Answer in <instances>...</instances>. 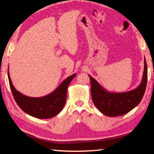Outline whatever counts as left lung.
<instances>
[{"label":"left lung","instance_id":"left-lung-1","mask_svg":"<svg viewBox=\"0 0 154 154\" xmlns=\"http://www.w3.org/2000/svg\"><path fill=\"white\" fill-rule=\"evenodd\" d=\"M91 94L94 105L102 114L108 116H118L128 113L135 108L145 93L147 82V66L144 59V71L140 84L133 90L115 93L108 91L89 75Z\"/></svg>","mask_w":154,"mask_h":154}]
</instances>
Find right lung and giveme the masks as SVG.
<instances>
[{"mask_svg": "<svg viewBox=\"0 0 154 154\" xmlns=\"http://www.w3.org/2000/svg\"><path fill=\"white\" fill-rule=\"evenodd\" d=\"M75 76L76 73L66 78L52 93L42 97H33L25 96L17 90L11 82L8 69L10 88L16 103L27 114L41 119L52 118L63 110L66 102L68 86Z\"/></svg>", "mask_w": 154, "mask_h": 154, "instance_id": "right-lung-1", "label": "right lung"}]
</instances>
